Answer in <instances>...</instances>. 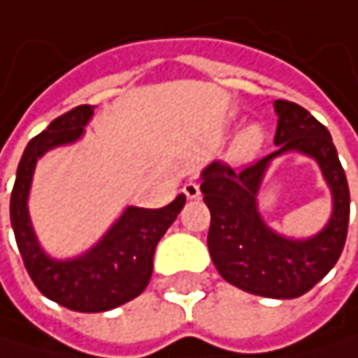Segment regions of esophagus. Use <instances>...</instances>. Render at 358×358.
Segmentation results:
<instances>
[{"label":"esophagus","mask_w":358,"mask_h":358,"mask_svg":"<svg viewBox=\"0 0 358 358\" xmlns=\"http://www.w3.org/2000/svg\"><path fill=\"white\" fill-rule=\"evenodd\" d=\"M182 193L187 195V199H199V195H201L197 182H187V185L182 187Z\"/></svg>","instance_id":"obj_1"}]
</instances>
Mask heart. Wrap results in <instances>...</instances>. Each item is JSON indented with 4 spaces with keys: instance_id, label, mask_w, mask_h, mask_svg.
Here are the masks:
<instances>
[{
    "instance_id": "obj_1",
    "label": "heart",
    "mask_w": 358,
    "mask_h": 358,
    "mask_svg": "<svg viewBox=\"0 0 358 358\" xmlns=\"http://www.w3.org/2000/svg\"><path fill=\"white\" fill-rule=\"evenodd\" d=\"M267 142V131L261 122H250L234 138L231 146L227 150V161L234 165H250L259 159Z\"/></svg>"
}]
</instances>
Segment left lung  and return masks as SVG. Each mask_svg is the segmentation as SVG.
Wrapping results in <instances>:
<instances>
[{
	"label": "left lung",
	"mask_w": 358,
	"mask_h": 358,
	"mask_svg": "<svg viewBox=\"0 0 358 358\" xmlns=\"http://www.w3.org/2000/svg\"><path fill=\"white\" fill-rule=\"evenodd\" d=\"M273 110L278 114L275 152L242 171L218 161L201 171V193L212 216L208 248L229 285L261 297L295 299L338 263L348 234L350 191L327 127L293 101L275 99ZM289 152L317 161L334 201L327 224L310 238L278 234L260 216L256 201L271 161Z\"/></svg>",
	"instance_id": "left-lung-1"
}]
</instances>
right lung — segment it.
<instances>
[{
	"label": "right lung",
	"mask_w": 358,
	"mask_h": 358,
	"mask_svg": "<svg viewBox=\"0 0 358 358\" xmlns=\"http://www.w3.org/2000/svg\"><path fill=\"white\" fill-rule=\"evenodd\" d=\"M93 118V106H78L55 118L24 148L10 197L14 238L34 285L42 295L73 312H106L136 299L150 282L159 240L185 208L180 193L169 206L146 210L127 206L101 240L73 259H52L34 231L29 191L36 163L50 148L78 142Z\"/></svg>",
	"instance_id": "obj_1"
}]
</instances>
